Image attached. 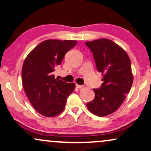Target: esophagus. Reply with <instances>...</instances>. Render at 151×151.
<instances>
[{
	"instance_id": "34e87169",
	"label": "esophagus",
	"mask_w": 151,
	"mask_h": 151,
	"mask_svg": "<svg viewBox=\"0 0 151 151\" xmlns=\"http://www.w3.org/2000/svg\"><path fill=\"white\" fill-rule=\"evenodd\" d=\"M76 87L78 88H82L84 87L83 85H79V84H76Z\"/></svg>"
}]
</instances>
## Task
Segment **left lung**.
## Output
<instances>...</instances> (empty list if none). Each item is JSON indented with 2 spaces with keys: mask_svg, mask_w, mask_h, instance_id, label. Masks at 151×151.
Wrapping results in <instances>:
<instances>
[{
  "mask_svg": "<svg viewBox=\"0 0 151 151\" xmlns=\"http://www.w3.org/2000/svg\"><path fill=\"white\" fill-rule=\"evenodd\" d=\"M93 55L103 83L93 88L95 98L86 104L88 110L100 117L114 113L121 106L133 81L131 63L127 52L116 43L102 38L86 42Z\"/></svg>",
  "mask_w": 151,
  "mask_h": 151,
  "instance_id": "obj_1",
  "label": "left lung"
}]
</instances>
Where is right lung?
Returning a JSON list of instances; mask_svg holds the SVG:
<instances>
[{"label": "right lung", "mask_w": 151, "mask_h": 151, "mask_svg": "<svg viewBox=\"0 0 151 151\" xmlns=\"http://www.w3.org/2000/svg\"><path fill=\"white\" fill-rule=\"evenodd\" d=\"M76 44V40H45L24 60L22 86L31 104L44 116L54 117L63 112L67 98L75 89V84L55 79L53 72Z\"/></svg>", "instance_id": "obj_1"}]
</instances>
